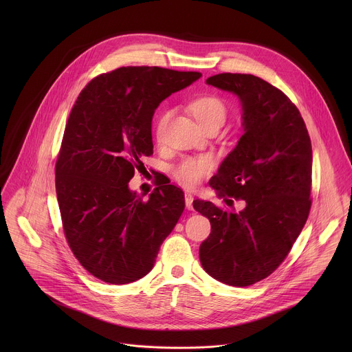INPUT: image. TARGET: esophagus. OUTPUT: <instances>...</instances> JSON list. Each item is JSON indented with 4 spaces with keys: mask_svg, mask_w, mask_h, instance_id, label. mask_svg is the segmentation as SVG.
I'll return each mask as SVG.
<instances>
[{
    "mask_svg": "<svg viewBox=\"0 0 352 352\" xmlns=\"http://www.w3.org/2000/svg\"><path fill=\"white\" fill-rule=\"evenodd\" d=\"M192 202H193V195L189 193V192H185V206H186L188 210H192V209H193Z\"/></svg>",
    "mask_w": 352,
    "mask_h": 352,
    "instance_id": "obj_1",
    "label": "esophagus"
}]
</instances>
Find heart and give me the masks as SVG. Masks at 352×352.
Wrapping results in <instances>:
<instances>
[{
    "instance_id": "obj_1",
    "label": "heart",
    "mask_w": 352,
    "mask_h": 352,
    "mask_svg": "<svg viewBox=\"0 0 352 352\" xmlns=\"http://www.w3.org/2000/svg\"><path fill=\"white\" fill-rule=\"evenodd\" d=\"M189 110L204 128L217 121L224 122L227 113L223 100L214 94H202L193 98L189 104ZM170 116V111H163L156 121L155 138L157 143L164 142V133ZM214 166L216 164L212 156L205 155L196 157H184L173 167L171 173L179 185L188 189H193L214 170Z\"/></svg>"
}]
</instances>
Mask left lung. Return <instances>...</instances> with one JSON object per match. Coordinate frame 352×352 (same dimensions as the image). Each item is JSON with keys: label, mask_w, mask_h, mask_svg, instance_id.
I'll return each instance as SVG.
<instances>
[{"label": "left lung", "mask_w": 352, "mask_h": 352, "mask_svg": "<svg viewBox=\"0 0 352 352\" xmlns=\"http://www.w3.org/2000/svg\"><path fill=\"white\" fill-rule=\"evenodd\" d=\"M206 82L235 93L243 110V135L209 184L219 197L245 200L246 208L235 213L193 200L212 226L199 259L213 278L248 287L283 263L307 223L312 205L311 138L296 106L269 82L230 72Z\"/></svg>", "instance_id": "1"}]
</instances>
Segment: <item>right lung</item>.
Wrapping results in <instances>:
<instances>
[{"instance_id": "add662e5", "label": "right lung", "mask_w": 352, "mask_h": 352, "mask_svg": "<svg viewBox=\"0 0 352 352\" xmlns=\"http://www.w3.org/2000/svg\"><path fill=\"white\" fill-rule=\"evenodd\" d=\"M202 76L160 67H121L79 93L56 163L64 235L79 263L109 284L153 269L160 245L179 220L185 197L170 184L147 200L128 189L142 159L153 155L157 106Z\"/></svg>"}]
</instances>
